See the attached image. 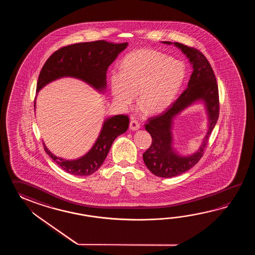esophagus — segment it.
Masks as SVG:
<instances>
[{
    "mask_svg": "<svg viewBox=\"0 0 255 255\" xmlns=\"http://www.w3.org/2000/svg\"><path fill=\"white\" fill-rule=\"evenodd\" d=\"M139 128H140V125H139L138 121H137V120H135V119H133V118H132V119H131V120H130V129L137 130L139 129Z\"/></svg>",
    "mask_w": 255,
    "mask_h": 255,
    "instance_id": "34e87169",
    "label": "esophagus"
}]
</instances>
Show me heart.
I'll return each mask as SVG.
<instances>
[{"label":"heart","mask_w":255,"mask_h":255,"mask_svg":"<svg viewBox=\"0 0 255 255\" xmlns=\"http://www.w3.org/2000/svg\"><path fill=\"white\" fill-rule=\"evenodd\" d=\"M121 72L110 76L116 103L128 107L137 93L138 106L146 114H155L173 102L185 78L179 61L151 49H137L122 61Z\"/></svg>","instance_id":"obj_1"}]
</instances>
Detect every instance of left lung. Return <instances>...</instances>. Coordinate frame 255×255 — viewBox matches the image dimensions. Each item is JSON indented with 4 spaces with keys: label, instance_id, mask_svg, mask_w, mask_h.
I'll return each mask as SVG.
<instances>
[{
    "label": "left lung",
    "instance_id": "left-lung-1",
    "mask_svg": "<svg viewBox=\"0 0 255 255\" xmlns=\"http://www.w3.org/2000/svg\"><path fill=\"white\" fill-rule=\"evenodd\" d=\"M171 44V42H163ZM190 60L193 67L188 87L179 98L161 114L147 120L145 126L152 143L143 154V159L152 173L161 178H171L184 173L199 162L203 156L209 137L216 125L220 112L219 90L216 77L205 55L198 49L183 43H174ZM197 101H202L209 117V129L200 149L190 156H179L172 148V123L173 118Z\"/></svg>",
    "mask_w": 255,
    "mask_h": 255
}]
</instances>
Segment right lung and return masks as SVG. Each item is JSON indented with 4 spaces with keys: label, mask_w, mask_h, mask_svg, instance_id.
<instances>
[{
    "label": "right lung",
    "mask_w": 255,
    "mask_h": 255,
    "mask_svg": "<svg viewBox=\"0 0 255 255\" xmlns=\"http://www.w3.org/2000/svg\"><path fill=\"white\" fill-rule=\"evenodd\" d=\"M128 43H115L105 40L75 43L58 49L46 60L39 75L36 91L50 82L71 76L87 82L94 88L103 91L107 86V71L117 56L125 50ZM35 108V100H34ZM129 119L118 115L107 119L95 145L85 156L66 160L54 156L44 146V150L60 168L76 176H89L101 167L116 137L125 133Z\"/></svg>",
    "instance_id": "right-lung-1"
}]
</instances>
